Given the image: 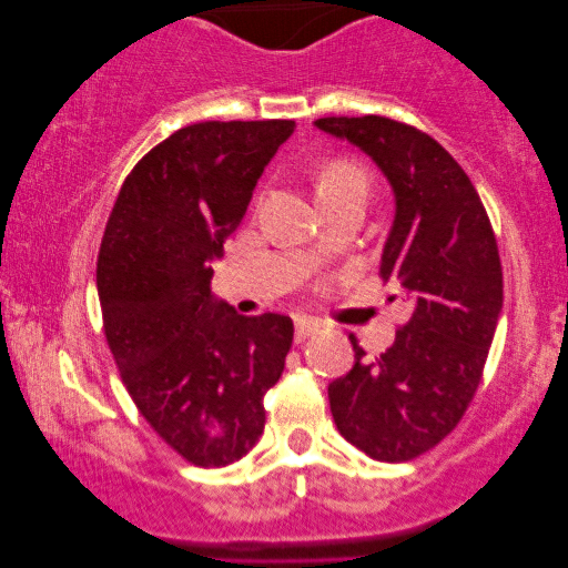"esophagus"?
<instances>
[{
  "mask_svg": "<svg viewBox=\"0 0 568 568\" xmlns=\"http://www.w3.org/2000/svg\"><path fill=\"white\" fill-rule=\"evenodd\" d=\"M317 328H321V323L313 321V317H294V341L302 344V341L315 336Z\"/></svg>",
  "mask_w": 568,
  "mask_h": 568,
  "instance_id": "obj_1",
  "label": "esophagus"
}]
</instances>
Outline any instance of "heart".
I'll return each instance as SVG.
<instances>
[{
    "mask_svg": "<svg viewBox=\"0 0 568 568\" xmlns=\"http://www.w3.org/2000/svg\"><path fill=\"white\" fill-rule=\"evenodd\" d=\"M315 191L323 206L352 196V193H369V173L354 160L333 158L317 168Z\"/></svg>",
    "mask_w": 568,
    "mask_h": 568,
    "instance_id": "heart-1",
    "label": "heart"
}]
</instances>
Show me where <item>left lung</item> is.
Returning <instances> with one entry per match:
<instances>
[{
    "label": "left lung",
    "mask_w": 568,
    "mask_h": 568,
    "mask_svg": "<svg viewBox=\"0 0 568 568\" xmlns=\"http://www.w3.org/2000/svg\"><path fill=\"white\" fill-rule=\"evenodd\" d=\"M317 129L348 139L377 162L395 191V222L379 278L408 302L395 344L328 385L341 437L379 463L437 447L460 424L484 377L501 313L496 235L476 185L437 139L385 115H331Z\"/></svg>",
    "instance_id": "1"
}]
</instances>
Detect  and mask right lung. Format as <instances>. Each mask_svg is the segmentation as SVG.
Returning a JSON list of instances; mask_svg holds the SVG:
<instances>
[{
  "instance_id": "right-lung-1",
  "label": "right lung",
  "mask_w": 568,
  "mask_h": 568,
  "mask_svg": "<svg viewBox=\"0 0 568 568\" xmlns=\"http://www.w3.org/2000/svg\"><path fill=\"white\" fill-rule=\"evenodd\" d=\"M294 121H201L123 181L98 253L103 331L139 414L199 468L243 457L290 354L292 317L214 302L212 261Z\"/></svg>"
}]
</instances>
